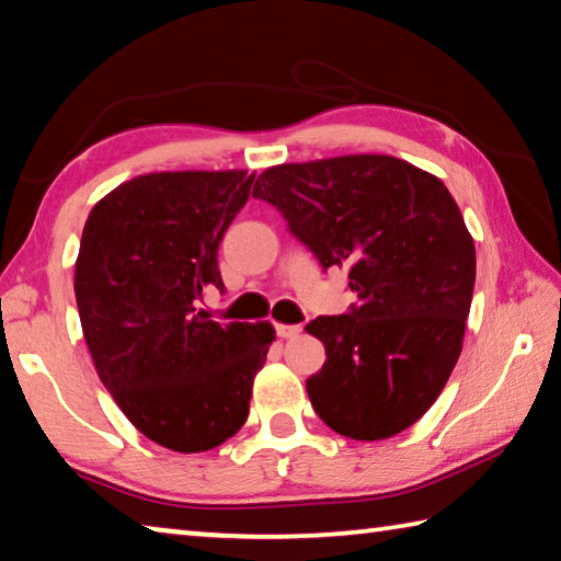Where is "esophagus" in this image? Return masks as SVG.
<instances>
[{
  "label": "esophagus",
  "mask_w": 561,
  "mask_h": 561,
  "mask_svg": "<svg viewBox=\"0 0 561 561\" xmlns=\"http://www.w3.org/2000/svg\"><path fill=\"white\" fill-rule=\"evenodd\" d=\"M277 334L282 339H291L301 334V324H277Z\"/></svg>",
  "instance_id": "esophagus-1"
}]
</instances>
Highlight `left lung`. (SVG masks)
Here are the masks:
<instances>
[{
  "instance_id": "1",
  "label": "left lung",
  "mask_w": 561,
  "mask_h": 561,
  "mask_svg": "<svg viewBox=\"0 0 561 561\" xmlns=\"http://www.w3.org/2000/svg\"><path fill=\"white\" fill-rule=\"evenodd\" d=\"M321 267L348 270L358 304L317 317L327 348L307 378L317 415L354 440L401 433L435 403L462 351L474 242L440 178L393 156L267 168L252 190Z\"/></svg>"
}]
</instances>
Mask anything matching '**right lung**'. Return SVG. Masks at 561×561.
I'll list each match as a JSON object with an SVG mask.
<instances>
[{
	"instance_id": "right-lung-1",
	"label": "right lung",
	"mask_w": 561,
	"mask_h": 561,
	"mask_svg": "<svg viewBox=\"0 0 561 561\" xmlns=\"http://www.w3.org/2000/svg\"><path fill=\"white\" fill-rule=\"evenodd\" d=\"M252 178L138 175L83 227L73 291L93 366L128 421L168 450H213L242 428L274 341L270 321L217 324L197 309L207 287H225L217 247Z\"/></svg>"
}]
</instances>
